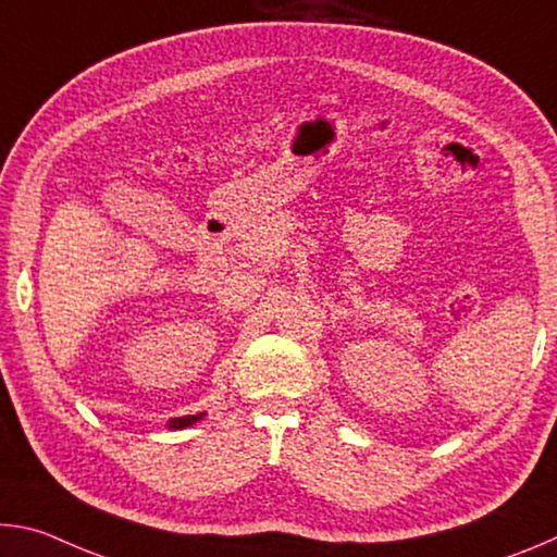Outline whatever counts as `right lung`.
Returning a JSON list of instances; mask_svg holds the SVG:
<instances>
[{"instance_id":"obj_1","label":"right lung","mask_w":557,"mask_h":557,"mask_svg":"<svg viewBox=\"0 0 557 557\" xmlns=\"http://www.w3.org/2000/svg\"><path fill=\"white\" fill-rule=\"evenodd\" d=\"M201 418H203V412H199V414H186V418H174L172 422H169V430L188 428V425H194V422H199Z\"/></svg>"}]
</instances>
